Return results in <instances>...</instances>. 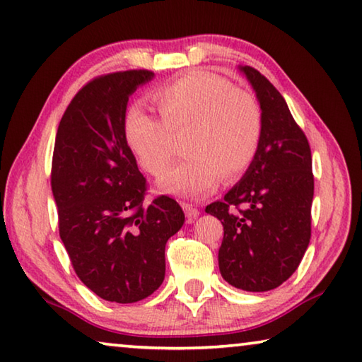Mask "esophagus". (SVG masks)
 <instances>
[{"label": "esophagus", "instance_id": "obj_1", "mask_svg": "<svg viewBox=\"0 0 362 362\" xmlns=\"http://www.w3.org/2000/svg\"><path fill=\"white\" fill-rule=\"evenodd\" d=\"M182 207H183V212H185V216H187V218H188V222H192V220H194L196 217L199 216V211L196 209V207H193L192 204L183 203Z\"/></svg>", "mask_w": 362, "mask_h": 362}]
</instances>
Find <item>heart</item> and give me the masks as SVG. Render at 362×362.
Instances as JSON below:
<instances>
[{"mask_svg":"<svg viewBox=\"0 0 362 362\" xmlns=\"http://www.w3.org/2000/svg\"><path fill=\"white\" fill-rule=\"evenodd\" d=\"M161 119L134 107L124 119V136L140 166L151 175L166 173L175 145L173 136L189 131L188 156L159 180L161 192L198 198L247 170L259 150L263 118L259 102L236 90L228 79L189 71L153 93Z\"/></svg>","mask_w":362,"mask_h":362,"instance_id":"b5f03b06","label":"heart"}]
</instances>
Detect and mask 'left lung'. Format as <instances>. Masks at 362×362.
Listing matches in <instances>:
<instances>
[{"label":"left lung","mask_w":362,"mask_h":362,"mask_svg":"<svg viewBox=\"0 0 362 362\" xmlns=\"http://www.w3.org/2000/svg\"><path fill=\"white\" fill-rule=\"evenodd\" d=\"M260 103L263 131L241 180L206 207L223 225L218 268L247 292L276 289L292 276L311 238L315 179L311 150L279 90L252 66H240Z\"/></svg>","instance_id":"1"}]
</instances>
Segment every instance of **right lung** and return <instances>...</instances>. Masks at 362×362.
Returning a JSON list of instances; mask_svg holds the SVG:
<instances>
[{
  "instance_id": "add662e5",
  "label": "right lung",
  "mask_w": 362,
  "mask_h": 362,
  "mask_svg": "<svg viewBox=\"0 0 362 362\" xmlns=\"http://www.w3.org/2000/svg\"><path fill=\"white\" fill-rule=\"evenodd\" d=\"M155 73H110L88 83L60 119L51 187L60 240L86 287L134 303L164 281L166 243L185 222L169 196L144 204L146 182L124 136L126 108Z\"/></svg>"
}]
</instances>
